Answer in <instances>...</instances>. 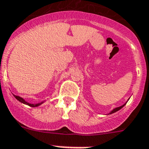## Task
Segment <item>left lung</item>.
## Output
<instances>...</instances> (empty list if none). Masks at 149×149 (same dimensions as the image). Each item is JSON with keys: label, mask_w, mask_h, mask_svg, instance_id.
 I'll use <instances>...</instances> for the list:
<instances>
[{"label": "left lung", "mask_w": 149, "mask_h": 149, "mask_svg": "<svg viewBox=\"0 0 149 149\" xmlns=\"http://www.w3.org/2000/svg\"><path fill=\"white\" fill-rule=\"evenodd\" d=\"M126 104V103H125ZM125 104H124V105H121V106H120V107H118V108H116V109H113L112 111H111V113H110V114H112V113H114V112H116V111H119V110H120V109H122V108L124 107V105H125Z\"/></svg>", "instance_id": "left-lung-1"}]
</instances>
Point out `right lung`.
<instances>
[{"mask_svg": "<svg viewBox=\"0 0 149 149\" xmlns=\"http://www.w3.org/2000/svg\"><path fill=\"white\" fill-rule=\"evenodd\" d=\"M14 96H15V98H16L17 100H19V101L21 102H22V103L25 104V105H29V106H31V107H37V106H38V105H40V104L43 103V102H40V103H38V104H29V103H28L27 102H25V100L22 99V98L19 97V96H15V95H14Z\"/></svg>", "mask_w": 149, "mask_h": 149, "instance_id": "1", "label": "right lung"}]
</instances>
